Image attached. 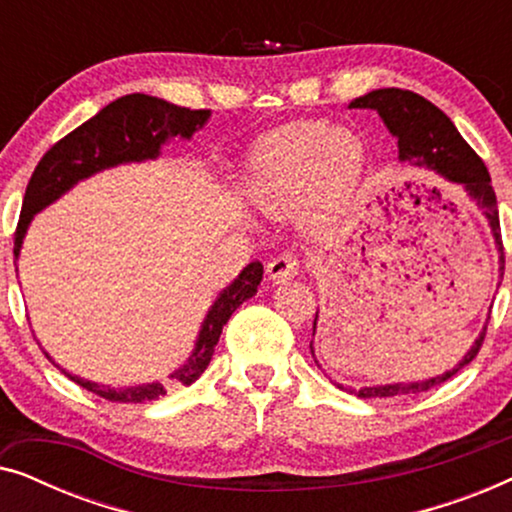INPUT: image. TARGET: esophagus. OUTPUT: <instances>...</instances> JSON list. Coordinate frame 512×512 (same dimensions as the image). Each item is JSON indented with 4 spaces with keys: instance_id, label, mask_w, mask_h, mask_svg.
Returning a JSON list of instances; mask_svg holds the SVG:
<instances>
[{
    "instance_id": "34e87169",
    "label": "esophagus",
    "mask_w": 512,
    "mask_h": 512,
    "mask_svg": "<svg viewBox=\"0 0 512 512\" xmlns=\"http://www.w3.org/2000/svg\"><path fill=\"white\" fill-rule=\"evenodd\" d=\"M300 272V258L296 254H279L268 263V279L272 284H284L286 279H293Z\"/></svg>"
}]
</instances>
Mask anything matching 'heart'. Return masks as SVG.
Segmentation results:
<instances>
[{
  "label": "heart",
  "mask_w": 512,
  "mask_h": 512,
  "mask_svg": "<svg viewBox=\"0 0 512 512\" xmlns=\"http://www.w3.org/2000/svg\"><path fill=\"white\" fill-rule=\"evenodd\" d=\"M366 144L352 130L305 121L258 146L249 165L251 198L263 212L289 214L305 205V221L324 228L359 184Z\"/></svg>",
  "instance_id": "obj_1"
}]
</instances>
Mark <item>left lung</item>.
I'll list each match as a JSON object with an SVG mask.
<instances>
[{
    "mask_svg": "<svg viewBox=\"0 0 512 512\" xmlns=\"http://www.w3.org/2000/svg\"><path fill=\"white\" fill-rule=\"evenodd\" d=\"M352 109H375L387 123L391 135L398 139V158L410 167L419 170H436L440 177H445L452 184L464 186V191L478 202L485 212L489 226H492L496 249H499L501 270L506 265L503 256V240H501V223H499V207H496V195L492 188V177H489L487 165L475 153L466 139L459 135L454 123L447 118L445 111H440L436 104L426 100V97L412 93L403 88H380L373 93L356 97L349 104ZM487 326L482 328L480 338L475 340L464 359L454 366L450 373L431 377L424 382L412 384H384V387H366L354 391L361 398H384V396H401V394H419V391H429L438 387L457 375L461 368L468 366L475 356H478L482 342H485Z\"/></svg>",
    "mask_w": 512,
    "mask_h": 512,
    "instance_id": "obj_1",
    "label": "left lung"
}]
</instances>
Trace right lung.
Instances as JSON below:
<instances>
[{
  "label": "right lung",
  "mask_w": 512,
  "mask_h": 512,
  "mask_svg": "<svg viewBox=\"0 0 512 512\" xmlns=\"http://www.w3.org/2000/svg\"><path fill=\"white\" fill-rule=\"evenodd\" d=\"M209 118V109H186L170 104L158 97L132 93L118 97L107 104L100 114H95L79 128L55 142L44 153L39 165L34 167L30 184L25 188L23 209L13 235V256H18L20 244H23L25 230L30 226L32 216L41 212L53 200H58L62 193L69 191L76 181L90 177V174L107 170L118 163H130V160L156 158L160 153V144H165L172 137L191 139L198 128L205 125ZM263 279V265L254 261L240 272V277L228 286L226 291L216 298V303L209 310L205 324H202L200 338L195 342L193 354L179 370L170 375L172 382L193 384L205 373V368L212 361L214 347L221 338L223 324L230 319L237 307L244 300L251 298ZM69 380L81 384L83 389L93 391L100 398H107L111 403H144L156 401L165 396L167 389L160 382L144 384V387L128 389H111L100 384L81 380V377L69 375L62 370Z\"/></svg>",
  "instance_id": "1"
}]
</instances>
